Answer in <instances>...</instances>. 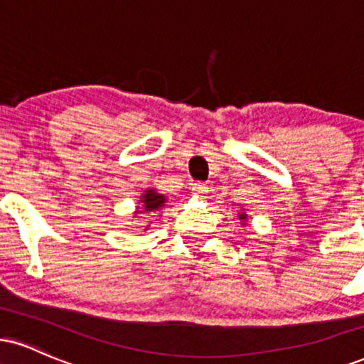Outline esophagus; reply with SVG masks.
Instances as JSON below:
<instances>
[{"instance_id":"esophagus-1","label":"esophagus","mask_w":364,"mask_h":364,"mask_svg":"<svg viewBox=\"0 0 364 364\" xmlns=\"http://www.w3.org/2000/svg\"><path fill=\"white\" fill-rule=\"evenodd\" d=\"M191 191H193V195H205L208 191V186L203 185V183H195L193 188H191Z\"/></svg>"}]
</instances>
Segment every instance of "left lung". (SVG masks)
<instances>
[{
	"instance_id": "left-lung-1",
	"label": "left lung",
	"mask_w": 364,
	"mask_h": 364,
	"mask_svg": "<svg viewBox=\"0 0 364 364\" xmlns=\"http://www.w3.org/2000/svg\"><path fill=\"white\" fill-rule=\"evenodd\" d=\"M237 218L240 220V224L246 225V222H247V213H246V208H240V210H239Z\"/></svg>"
}]
</instances>
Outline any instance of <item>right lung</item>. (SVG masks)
<instances>
[{
    "instance_id": "obj_1",
    "label": "right lung",
    "mask_w": 364,
    "mask_h": 364,
    "mask_svg": "<svg viewBox=\"0 0 364 364\" xmlns=\"http://www.w3.org/2000/svg\"><path fill=\"white\" fill-rule=\"evenodd\" d=\"M166 201L168 198L163 193L156 190V188H147L142 195H140L139 200V207L134 212V218H140L139 215H159L161 210L166 207ZM151 229V224L144 225V230Z\"/></svg>"
}]
</instances>
